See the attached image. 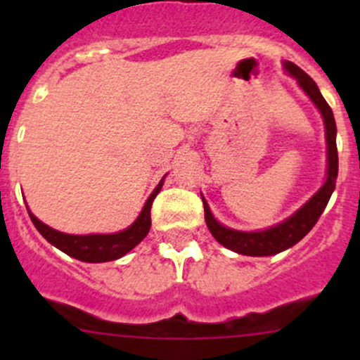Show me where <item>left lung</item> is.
Masks as SVG:
<instances>
[{"label":"left lung","mask_w":360,"mask_h":360,"mask_svg":"<svg viewBox=\"0 0 360 360\" xmlns=\"http://www.w3.org/2000/svg\"><path fill=\"white\" fill-rule=\"evenodd\" d=\"M284 71L289 76H292L301 86L304 94L310 97L311 103L315 104L319 112H321L322 120H324L326 129V148H328V169H326V181L317 193L303 203L296 212L285 217L281 223L274 224L270 228L256 231H242L235 230V228H228L221 224L219 221L214 217L212 210H210L209 203L202 197L203 210H205V223L212 237L224 245L226 249L233 250V252L244 254V256H274V254L282 252V250L296 245L311 228L319 221L321 214L324 212L326 205H328L329 198H331L333 191L336 186L338 177V150H336V122L333 110L326 99L322 97L321 90H319L317 83L303 71L296 66V64L284 60Z\"/></svg>","instance_id":"8db88e82"}]
</instances>
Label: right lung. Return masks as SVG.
<instances>
[{
	"instance_id": "add662e5",
	"label": "right lung",
	"mask_w": 360,
	"mask_h": 360,
	"mask_svg": "<svg viewBox=\"0 0 360 360\" xmlns=\"http://www.w3.org/2000/svg\"><path fill=\"white\" fill-rule=\"evenodd\" d=\"M167 176V174H165ZM165 176L160 179L157 188L153 190V193L148 197L146 203H144L143 210L137 216V219L130 224L129 228L122 231H116V233H89V235H71V233H63L59 230H53L49 224L41 223L34 214L29 210V217H31L32 224L36 226V230L59 250L66 252L68 256L75 257V259L85 261V263H104V261H112L118 259V257L125 256L127 252H130L144 237L148 235L151 228V216L150 210L153 205L155 197L160 193L163 186V179Z\"/></svg>"
}]
</instances>
